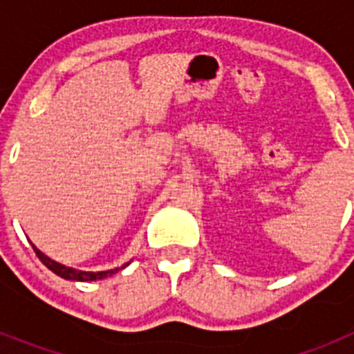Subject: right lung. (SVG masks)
Wrapping results in <instances>:
<instances>
[{"mask_svg":"<svg viewBox=\"0 0 354 354\" xmlns=\"http://www.w3.org/2000/svg\"><path fill=\"white\" fill-rule=\"evenodd\" d=\"M31 246H33L37 257L40 259V262H42L46 268H49V270H51L55 274H58V277L65 278V280H74V282H93V280H102V278H108L111 277V274H115L118 270H124V268L129 264V262H127V264H124L122 268H115V270H108V271H97V273L95 271H80V270H74V268H67V266L60 264V262L53 261V259H49L48 255H44L35 245H31Z\"/></svg>","mask_w":354,"mask_h":354,"instance_id":"obj_1","label":"right lung"}]
</instances>
